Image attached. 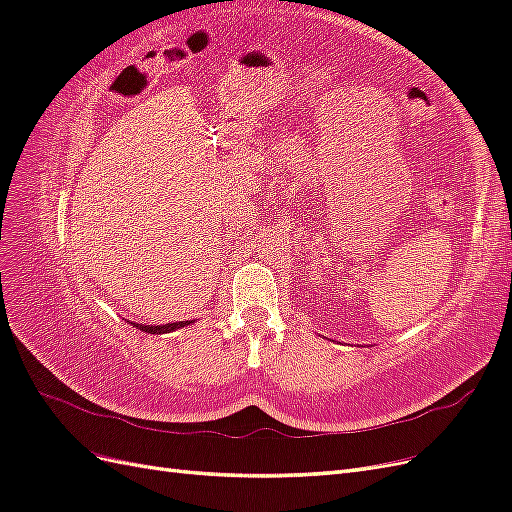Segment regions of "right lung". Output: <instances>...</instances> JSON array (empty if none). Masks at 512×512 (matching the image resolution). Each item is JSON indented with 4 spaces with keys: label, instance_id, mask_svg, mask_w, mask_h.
Masks as SVG:
<instances>
[{
    "label": "right lung",
    "instance_id": "obj_1",
    "mask_svg": "<svg viewBox=\"0 0 512 512\" xmlns=\"http://www.w3.org/2000/svg\"><path fill=\"white\" fill-rule=\"evenodd\" d=\"M134 324L136 329H141L145 333H151V335H162V333H170V331H177L181 327H188L190 320H181V322H168V324H138V322H130Z\"/></svg>",
    "mask_w": 512,
    "mask_h": 512
}]
</instances>
